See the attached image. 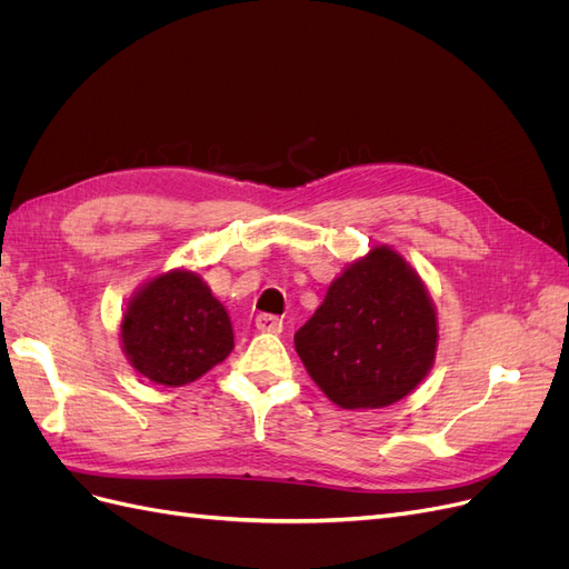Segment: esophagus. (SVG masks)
<instances>
[{
  "instance_id": "34e87169",
  "label": "esophagus",
  "mask_w": 569,
  "mask_h": 569,
  "mask_svg": "<svg viewBox=\"0 0 569 569\" xmlns=\"http://www.w3.org/2000/svg\"><path fill=\"white\" fill-rule=\"evenodd\" d=\"M256 327L261 332H272V335H278V332H282V318H278V316H270V313H261L256 318Z\"/></svg>"
}]
</instances>
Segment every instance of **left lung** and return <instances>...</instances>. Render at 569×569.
Masks as SVG:
<instances>
[{"label":"left lung","mask_w":569,"mask_h":569,"mask_svg":"<svg viewBox=\"0 0 569 569\" xmlns=\"http://www.w3.org/2000/svg\"><path fill=\"white\" fill-rule=\"evenodd\" d=\"M295 347L330 401L347 410L382 408L432 368L437 313L403 258L377 247L330 284Z\"/></svg>","instance_id":"obj_1"}]
</instances>
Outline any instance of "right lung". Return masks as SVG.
<instances>
[{
    "label": "right lung",
    "instance_id": "1",
    "mask_svg": "<svg viewBox=\"0 0 569 569\" xmlns=\"http://www.w3.org/2000/svg\"><path fill=\"white\" fill-rule=\"evenodd\" d=\"M120 339L130 363L166 387L199 380L234 347L228 311L187 270L161 274L130 301Z\"/></svg>",
    "mask_w": 569,
    "mask_h": 569
}]
</instances>
